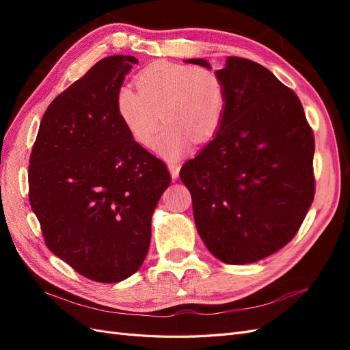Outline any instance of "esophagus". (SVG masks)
<instances>
[{
    "label": "esophagus",
    "mask_w": 350,
    "mask_h": 350,
    "mask_svg": "<svg viewBox=\"0 0 350 350\" xmlns=\"http://www.w3.org/2000/svg\"><path fill=\"white\" fill-rule=\"evenodd\" d=\"M167 167H169V172H171L172 179H174V181H176L178 176H179V166H178V165H174V163H171V165H169Z\"/></svg>",
    "instance_id": "1"
}]
</instances>
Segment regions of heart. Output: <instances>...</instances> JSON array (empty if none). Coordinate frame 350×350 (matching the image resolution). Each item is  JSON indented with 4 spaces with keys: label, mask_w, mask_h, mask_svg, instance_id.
<instances>
[{
    "label": "heart",
    "mask_w": 350,
    "mask_h": 350,
    "mask_svg": "<svg viewBox=\"0 0 350 350\" xmlns=\"http://www.w3.org/2000/svg\"><path fill=\"white\" fill-rule=\"evenodd\" d=\"M116 93V113L131 139L149 149L161 116L166 124L156 140V152L178 161L217 134L228 107L226 84L208 68L154 61ZM161 115L159 116L158 112Z\"/></svg>",
    "instance_id": "b5f03b06"
}]
</instances>
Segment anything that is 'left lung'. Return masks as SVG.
Listing matches in <instances>:
<instances>
[{
  "label": "left lung",
  "mask_w": 350,
  "mask_h": 350,
  "mask_svg": "<svg viewBox=\"0 0 350 350\" xmlns=\"http://www.w3.org/2000/svg\"><path fill=\"white\" fill-rule=\"evenodd\" d=\"M211 68L203 58L185 59ZM224 124L179 176L200 238L226 264H250L288 243L314 200V135L295 92L257 62L229 57Z\"/></svg>",
  "instance_id": "8db88e82"
}]
</instances>
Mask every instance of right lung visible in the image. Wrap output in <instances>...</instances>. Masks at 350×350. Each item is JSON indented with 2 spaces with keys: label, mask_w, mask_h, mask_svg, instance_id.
<instances>
[{
  "label": "right lung",
  "mask_w": 350,
  "mask_h": 350,
  "mask_svg": "<svg viewBox=\"0 0 350 350\" xmlns=\"http://www.w3.org/2000/svg\"><path fill=\"white\" fill-rule=\"evenodd\" d=\"M137 62L107 57L72 83L42 116L30 154L29 201L46 247L100 283L142 267L153 211L171 184L165 163L116 113V93Z\"/></svg>",
  "instance_id": "add662e5"
}]
</instances>
